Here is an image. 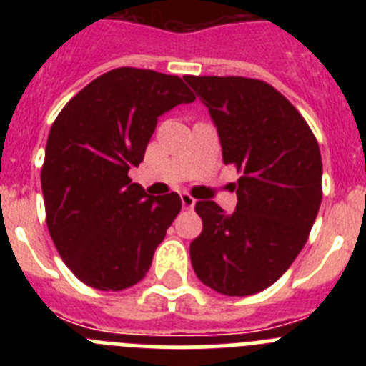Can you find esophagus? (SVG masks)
I'll use <instances>...</instances> for the list:
<instances>
[{
  "label": "esophagus",
  "mask_w": 366,
  "mask_h": 366,
  "mask_svg": "<svg viewBox=\"0 0 366 366\" xmlns=\"http://www.w3.org/2000/svg\"><path fill=\"white\" fill-rule=\"evenodd\" d=\"M181 205H183V209L190 211V209H192V207L196 205V199H194L192 196H190V194L183 192V194H181Z\"/></svg>",
  "instance_id": "obj_1"
}]
</instances>
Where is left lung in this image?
<instances>
[{
  "label": "left lung",
  "mask_w": 366,
  "mask_h": 366,
  "mask_svg": "<svg viewBox=\"0 0 366 366\" xmlns=\"http://www.w3.org/2000/svg\"><path fill=\"white\" fill-rule=\"evenodd\" d=\"M218 128L223 163L242 174L236 211L202 199V234L190 244L194 273L229 297L262 292L304 247L322 199L319 143L295 106L264 80L183 76Z\"/></svg>",
  "instance_id": "8db88e82"
}]
</instances>
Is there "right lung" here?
I'll return each instance as SVG.
<instances>
[{
  "instance_id": "1",
  "label": "right lung",
  "mask_w": 366,
  "mask_h": 366,
  "mask_svg": "<svg viewBox=\"0 0 366 366\" xmlns=\"http://www.w3.org/2000/svg\"><path fill=\"white\" fill-rule=\"evenodd\" d=\"M192 100L179 76L119 67L58 113L41 167L45 222L66 266L87 286L121 292L147 277L181 199L148 196L128 170L143 161L157 117Z\"/></svg>"
}]
</instances>
